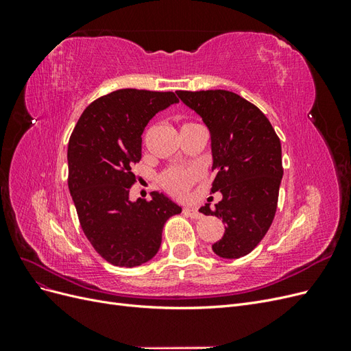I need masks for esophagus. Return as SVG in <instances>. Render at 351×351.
<instances>
[{
	"instance_id": "1",
	"label": "esophagus",
	"mask_w": 351,
	"mask_h": 351,
	"mask_svg": "<svg viewBox=\"0 0 351 351\" xmlns=\"http://www.w3.org/2000/svg\"><path fill=\"white\" fill-rule=\"evenodd\" d=\"M183 212H184L186 215H189L190 218H193V219H197V218L202 217V214H200V212H199L196 208H184Z\"/></svg>"
}]
</instances>
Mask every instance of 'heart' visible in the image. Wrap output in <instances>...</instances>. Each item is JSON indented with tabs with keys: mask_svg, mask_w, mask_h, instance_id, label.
Masks as SVG:
<instances>
[{
	"mask_svg": "<svg viewBox=\"0 0 351 351\" xmlns=\"http://www.w3.org/2000/svg\"><path fill=\"white\" fill-rule=\"evenodd\" d=\"M199 177L197 169L195 168H174L167 171L162 177V184L169 192L173 193H184Z\"/></svg>",
	"mask_w": 351,
	"mask_h": 351,
	"instance_id": "obj_1",
	"label": "heart"
}]
</instances>
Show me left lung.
<instances>
[{"instance_id": "8db88e82", "label": "left lung", "mask_w": 351, "mask_h": 351, "mask_svg": "<svg viewBox=\"0 0 351 351\" xmlns=\"http://www.w3.org/2000/svg\"><path fill=\"white\" fill-rule=\"evenodd\" d=\"M178 98L200 115L210 134L212 193L222 199L212 210L226 226L224 236L212 244L218 256H246L269 230L282 178L281 142L265 114L230 90H178Z\"/></svg>"}]
</instances>
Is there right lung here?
Returning a JSON list of instances; mask_svg holds the SVG:
<instances>
[{
  "mask_svg": "<svg viewBox=\"0 0 351 351\" xmlns=\"http://www.w3.org/2000/svg\"><path fill=\"white\" fill-rule=\"evenodd\" d=\"M173 92L120 89L83 111L69 142V189L84 236L115 267L134 268L159 250L167 219L182 212L168 196L132 202V168L152 117L177 104Z\"/></svg>",
  "mask_w": 351,
  "mask_h": 351,
  "instance_id": "right-lung-1",
  "label": "right lung"
}]
</instances>
